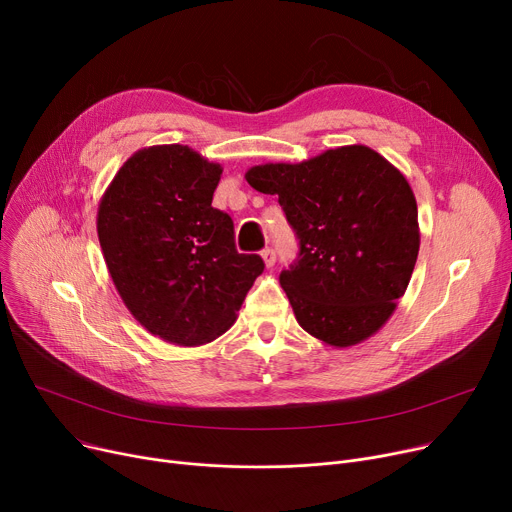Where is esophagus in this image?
I'll return each mask as SVG.
<instances>
[{"label":"esophagus","mask_w":512,"mask_h":512,"mask_svg":"<svg viewBox=\"0 0 512 512\" xmlns=\"http://www.w3.org/2000/svg\"><path fill=\"white\" fill-rule=\"evenodd\" d=\"M261 259H263V263H265V267H274V263H276V253H274V249H263L261 251Z\"/></svg>","instance_id":"34e87169"}]
</instances>
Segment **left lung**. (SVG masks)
<instances>
[{"label": "left lung", "instance_id": "obj_1", "mask_svg": "<svg viewBox=\"0 0 512 512\" xmlns=\"http://www.w3.org/2000/svg\"><path fill=\"white\" fill-rule=\"evenodd\" d=\"M278 195L299 236V259L280 284L299 326L324 344L355 346L378 332L405 294L419 255L413 188L365 145L328 149L299 164L245 174Z\"/></svg>", "mask_w": 512, "mask_h": 512}]
</instances>
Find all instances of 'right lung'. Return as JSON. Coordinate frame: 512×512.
I'll return each mask as SVG.
<instances>
[{"mask_svg":"<svg viewBox=\"0 0 512 512\" xmlns=\"http://www.w3.org/2000/svg\"><path fill=\"white\" fill-rule=\"evenodd\" d=\"M222 166L188 145L132 153L99 201L97 236L126 309L153 336L201 346L222 336L263 272L211 207Z\"/></svg>","mask_w":512,"mask_h":512,"instance_id":"obj_1","label":"right lung"}]
</instances>
